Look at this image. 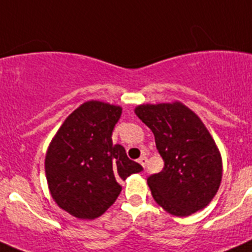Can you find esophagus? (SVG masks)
I'll return each instance as SVG.
<instances>
[{"mask_svg": "<svg viewBox=\"0 0 252 252\" xmlns=\"http://www.w3.org/2000/svg\"><path fill=\"white\" fill-rule=\"evenodd\" d=\"M138 163H139V164L142 165V167H146V164H147V157H140L139 159H138Z\"/></svg>", "mask_w": 252, "mask_h": 252, "instance_id": "1", "label": "esophagus"}]
</instances>
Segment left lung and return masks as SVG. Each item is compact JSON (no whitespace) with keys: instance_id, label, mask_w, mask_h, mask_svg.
<instances>
[{"instance_id":"left-lung-1","label":"left lung","mask_w":252,"mask_h":252,"mask_svg":"<svg viewBox=\"0 0 252 252\" xmlns=\"http://www.w3.org/2000/svg\"><path fill=\"white\" fill-rule=\"evenodd\" d=\"M134 113L153 131L164 160L162 172L147 180L154 201L177 217L205 208L221 185L222 158L198 115L181 101L142 104Z\"/></svg>"}]
</instances>
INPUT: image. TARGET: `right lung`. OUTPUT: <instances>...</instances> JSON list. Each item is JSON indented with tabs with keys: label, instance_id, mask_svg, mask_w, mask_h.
<instances>
[{
	"label": "right lung",
	"instance_id": "add662e5",
	"mask_svg": "<svg viewBox=\"0 0 252 252\" xmlns=\"http://www.w3.org/2000/svg\"><path fill=\"white\" fill-rule=\"evenodd\" d=\"M122 108L90 100L76 108L61 124L45 157V173L51 197L76 219L101 216L118 198L121 181L142 171L126 157L112 134Z\"/></svg>",
	"mask_w": 252,
	"mask_h": 252
}]
</instances>
